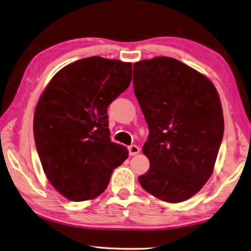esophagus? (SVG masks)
Instances as JSON below:
<instances>
[{
    "mask_svg": "<svg viewBox=\"0 0 251 251\" xmlns=\"http://www.w3.org/2000/svg\"><path fill=\"white\" fill-rule=\"evenodd\" d=\"M139 147L136 145H131L128 147V151H129V156H135V154H137L139 152Z\"/></svg>",
    "mask_w": 251,
    "mask_h": 251,
    "instance_id": "esophagus-1",
    "label": "esophagus"
}]
</instances>
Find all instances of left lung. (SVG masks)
<instances>
[{
	"mask_svg": "<svg viewBox=\"0 0 251 251\" xmlns=\"http://www.w3.org/2000/svg\"><path fill=\"white\" fill-rule=\"evenodd\" d=\"M133 83L149 128L143 152L150 167L139 183L163 201L183 202L206 183L221 147L217 91L206 76L169 57L134 63Z\"/></svg>",
	"mask_w": 251,
	"mask_h": 251,
	"instance_id": "left-lung-1",
	"label": "left lung"
}]
</instances>
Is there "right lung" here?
<instances>
[{"label": "right lung", "instance_id": "add662e5", "mask_svg": "<svg viewBox=\"0 0 251 251\" xmlns=\"http://www.w3.org/2000/svg\"><path fill=\"white\" fill-rule=\"evenodd\" d=\"M131 63L93 56L58 72L40 98L34 137L52 186L75 202L94 199L128 150L113 143L107 107L128 88Z\"/></svg>", "mask_w": 251, "mask_h": 251}]
</instances>
